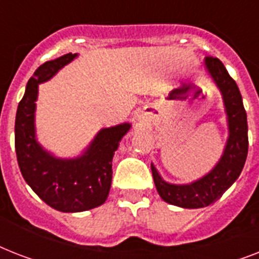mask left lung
<instances>
[{
    "instance_id": "left-lung-1",
    "label": "left lung",
    "mask_w": 259,
    "mask_h": 259,
    "mask_svg": "<svg viewBox=\"0 0 259 259\" xmlns=\"http://www.w3.org/2000/svg\"><path fill=\"white\" fill-rule=\"evenodd\" d=\"M204 64L223 95L229 119L230 136L221 161L208 175L187 185L165 183L152 164V175L158 195L166 203L183 208H201L217 201L239 177L249 150L247 115L237 83L218 58L207 56Z\"/></svg>"
}]
</instances>
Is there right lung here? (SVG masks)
<instances>
[{
    "instance_id": "right-lung-1",
    "label": "right lung",
    "mask_w": 259,
    "mask_h": 259,
    "mask_svg": "<svg viewBox=\"0 0 259 259\" xmlns=\"http://www.w3.org/2000/svg\"><path fill=\"white\" fill-rule=\"evenodd\" d=\"M76 54L46 62L26 83L18 103L14 125V145L21 175L37 196L62 212H80L103 204L113 179L111 161L129 123L102 129L86 153L72 160L55 158L34 138V107L40 83L52 78Z\"/></svg>"
}]
</instances>
